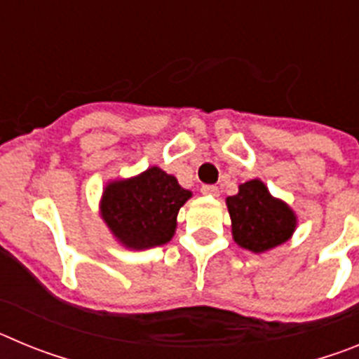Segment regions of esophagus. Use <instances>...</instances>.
<instances>
[{
  "label": "esophagus",
  "mask_w": 359,
  "mask_h": 359,
  "mask_svg": "<svg viewBox=\"0 0 359 359\" xmlns=\"http://www.w3.org/2000/svg\"><path fill=\"white\" fill-rule=\"evenodd\" d=\"M201 192L205 196H219V189L215 185H203Z\"/></svg>",
  "instance_id": "esophagus-1"
}]
</instances>
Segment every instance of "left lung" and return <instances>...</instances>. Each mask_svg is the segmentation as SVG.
I'll return each mask as SVG.
<instances>
[{"label": "left lung", "mask_w": 359, "mask_h": 359, "mask_svg": "<svg viewBox=\"0 0 359 359\" xmlns=\"http://www.w3.org/2000/svg\"><path fill=\"white\" fill-rule=\"evenodd\" d=\"M231 233L239 246L253 253L268 252L286 243L297 226V217L286 203L271 198L266 185L252 180L226 199Z\"/></svg>", "instance_id": "left-lung-1"}]
</instances>
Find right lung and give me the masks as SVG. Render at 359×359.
I'll return each instance as SVG.
<instances>
[{
    "instance_id": "add662e5",
    "label": "right lung",
    "mask_w": 359,
    "mask_h": 359,
    "mask_svg": "<svg viewBox=\"0 0 359 359\" xmlns=\"http://www.w3.org/2000/svg\"><path fill=\"white\" fill-rule=\"evenodd\" d=\"M192 196L165 170L152 167L140 176L109 183L102 196V217L128 248L147 250L169 243L180 208Z\"/></svg>"
}]
</instances>
